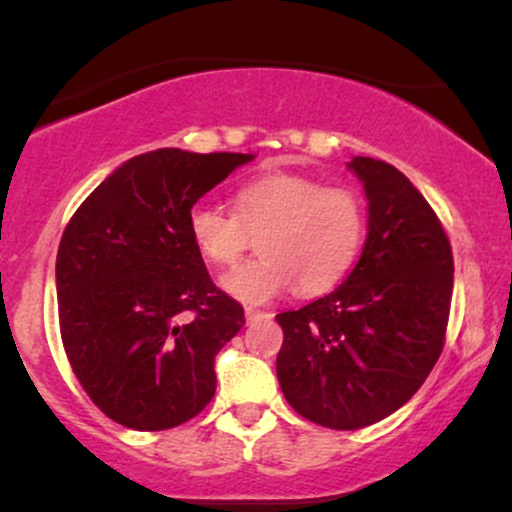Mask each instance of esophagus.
<instances>
[{
    "label": "esophagus",
    "mask_w": 512,
    "mask_h": 512,
    "mask_svg": "<svg viewBox=\"0 0 512 512\" xmlns=\"http://www.w3.org/2000/svg\"><path fill=\"white\" fill-rule=\"evenodd\" d=\"M245 317H248V322H252V320H260V317H269V313H264V310H257V308H245Z\"/></svg>",
    "instance_id": "obj_1"
}]
</instances>
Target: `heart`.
<instances>
[{"mask_svg":"<svg viewBox=\"0 0 512 512\" xmlns=\"http://www.w3.org/2000/svg\"><path fill=\"white\" fill-rule=\"evenodd\" d=\"M236 211L195 204L187 231L199 255L231 267L252 248L255 260L221 276L223 291L260 305L289 291L322 293L349 274L366 240L368 211L354 187L301 173H264L238 187Z\"/></svg>","mask_w":512,"mask_h":512,"instance_id":"b5f03b06","label":"heart"}]
</instances>
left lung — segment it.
I'll list each match as a JSON object with an SVG mask.
<instances>
[{
  "label": "left lung",
  "instance_id": "1",
  "mask_svg": "<svg viewBox=\"0 0 512 512\" xmlns=\"http://www.w3.org/2000/svg\"><path fill=\"white\" fill-rule=\"evenodd\" d=\"M368 199L356 267L327 296L276 315V378L313 424L356 431L383 421L424 385L445 344L452 250L436 211L385 161L349 163Z\"/></svg>",
  "mask_w": 512,
  "mask_h": 512
}]
</instances>
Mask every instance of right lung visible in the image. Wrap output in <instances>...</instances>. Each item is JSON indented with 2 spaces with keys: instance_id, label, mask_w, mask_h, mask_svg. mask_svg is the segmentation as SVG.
<instances>
[{
  "instance_id": "right-lung-1",
  "label": "right lung",
  "mask_w": 512,
  "mask_h": 512,
  "mask_svg": "<svg viewBox=\"0 0 512 512\" xmlns=\"http://www.w3.org/2000/svg\"><path fill=\"white\" fill-rule=\"evenodd\" d=\"M252 154L158 149L84 199L57 250L62 344L91 402L134 431H166L211 402L214 358L245 325L216 289L187 216Z\"/></svg>"
}]
</instances>
